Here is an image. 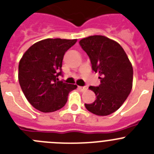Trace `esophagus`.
<instances>
[{
	"mask_svg": "<svg viewBox=\"0 0 154 154\" xmlns=\"http://www.w3.org/2000/svg\"><path fill=\"white\" fill-rule=\"evenodd\" d=\"M78 89L80 90V91H87V86H84V87H80V86H79Z\"/></svg>",
	"mask_w": 154,
	"mask_h": 154,
	"instance_id": "esophagus-1",
	"label": "esophagus"
}]
</instances>
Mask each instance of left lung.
<instances>
[{
	"label": "left lung",
	"mask_w": 154,
	"mask_h": 154,
	"mask_svg": "<svg viewBox=\"0 0 154 154\" xmlns=\"http://www.w3.org/2000/svg\"><path fill=\"white\" fill-rule=\"evenodd\" d=\"M79 44L90 57L92 70L100 79L98 87H89L97 99L92 103H85V107L98 116L110 114L118 110L131 93L132 64L120 44L104 36H90Z\"/></svg>",
	"instance_id": "1"
}]
</instances>
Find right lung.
Returning <instances> with one entry per match:
<instances>
[{
	"mask_svg": "<svg viewBox=\"0 0 154 154\" xmlns=\"http://www.w3.org/2000/svg\"><path fill=\"white\" fill-rule=\"evenodd\" d=\"M77 39L42 40L30 47L20 59L18 80L29 103L44 113L56 111L66 104L69 93L77 85L59 80L63 75L62 61L65 52Z\"/></svg>",
	"mask_w": 154,
	"mask_h": 154,
	"instance_id": "right-lung-1",
	"label": "right lung"
}]
</instances>
